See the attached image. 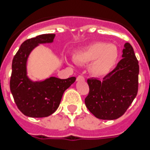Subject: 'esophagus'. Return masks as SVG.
Returning a JSON list of instances; mask_svg holds the SVG:
<instances>
[{"label":"esophagus","instance_id":"obj_1","mask_svg":"<svg viewBox=\"0 0 150 150\" xmlns=\"http://www.w3.org/2000/svg\"><path fill=\"white\" fill-rule=\"evenodd\" d=\"M76 80H77V81H84L85 79H84V77L82 76V75H79V76H78L77 79H76Z\"/></svg>","mask_w":150,"mask_h":150}]
</instances>
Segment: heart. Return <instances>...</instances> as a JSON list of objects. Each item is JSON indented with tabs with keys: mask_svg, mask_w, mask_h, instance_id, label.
Returning <instances> with one entry per match:
<instances>
[{
	"mask_svg": "<svg viewBox=\"0 0 150 150\" xmlns=\"http://www.w3.org/2000/svg\"><path fill=\"white\" fill-rule=\"evenodd\" d=\"M117 46L108 43L97 42L82 48L74 54V61L77 64H89V71L92 75L103 78L109 74L118 59Z\"/></svg>",
	"mask_w": 150,
	"mask_h": 150,
	"instance_id": "heart-1",
	"label": "heart"
}]
</instances>
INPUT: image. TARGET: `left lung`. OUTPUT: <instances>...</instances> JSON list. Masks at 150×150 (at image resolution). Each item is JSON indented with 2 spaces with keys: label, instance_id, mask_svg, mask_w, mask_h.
I'll return each mask as SVG.
<instances>
[{
  "label": "left lung",
  "instance_id": "1",
  "mask_svg": "<svg viewBox=\"0 0 150 150\" xmlns=\"http://www.w3.org/2000/svg\"><path fill=\"white\" fill-rule=\"evenodd\" d=\"M122 53L123 58L103 81L87 80L89 93L85 103L99 119L114 120L121 117L137 95L139 62L129 43H125Z\"/></svg>",
  "mask_w": 150,
  "mask_h": 150
}]
</instances>
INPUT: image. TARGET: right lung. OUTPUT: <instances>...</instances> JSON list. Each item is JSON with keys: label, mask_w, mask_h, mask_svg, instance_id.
Segmentation results:
<instances>
[{"label": "right lung", "mask_w": 150, "mask_h": 150, "mask_svg": "<svg viewBox=\"0 0 150 150\" xmlns=\"http://www.w3.org/2000/svg\"><path fill=\"white\" fill-rule=\"evenodd\" d=\"M55 34H43L22 43L12 61L10 89L18 108L30 117H45L58 108L66 89L75 82L76 78L67 79L46 78L34 81L28 75V59L31 52L40 44L52 43Z\"/></svg>", "instance_id": "1"}]
</instances>
